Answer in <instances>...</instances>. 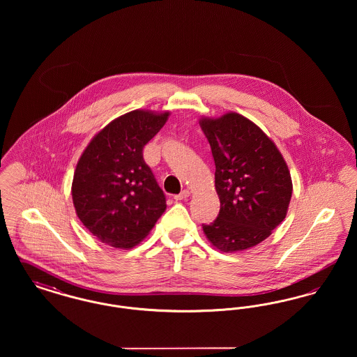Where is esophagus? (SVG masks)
Wrapping results in <instances>:
<instances>
[{
    "instance_id": "obj_1",
    "label": "esophagus",
    "mask_w": 357,
    "mask_h": 357,
    "mask_svg": "<svg viewBox=\"0 0 357 357\" xmlns=\"http://www.w3.org/2000/svg\"><path fill=\"white\" fill-rule=\"evenodd\" d=\"M190 197V191H187V190H183L181 194H178V195H174V199L175 201H185Z\"/></svg>"
}]
</instances>
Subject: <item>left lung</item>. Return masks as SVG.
<instances>
[{
  "mask_svg": "<svg viewBox=\"0 0 357 357\" xmlns=\"http://www.w3.org/2000/svg\"><path fill=\"white\" fill-rule=\"evenodd\" d=\"M215 163V190L221 208L217 220L202 225L206 238L223 253L261 243L285 220L291 178L272 139L237 112L201 118Z\"/></svg>",
  "mask_w": 357,
  "mask_h": 357,
  "instance_id": "1",
  "label": "left lung"
}]
</instances>
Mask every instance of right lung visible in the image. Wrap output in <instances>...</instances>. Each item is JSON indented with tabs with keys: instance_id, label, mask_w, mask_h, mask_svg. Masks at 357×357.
Returning a JSON list of instances; mask_svg holds the SVG:
<instances>
[{
	"instance_id": "obj_1",
	"label": "right lung",
	"mask_w": 357,
	"mask_h": 357,
	"mask_svg": "<svg viewBox=\"0 0 357 357\" xmlns=\"http://www.w3.org/2000/svg\"><path fill=\"white\" fill-rule=\"evenodd\" d=\"M170 112L135 109L108 123L82 153L72 182L79 220L102 243L131 249L149 236L167 204L143 147Z\"/></svg>"
}]
</instances>
